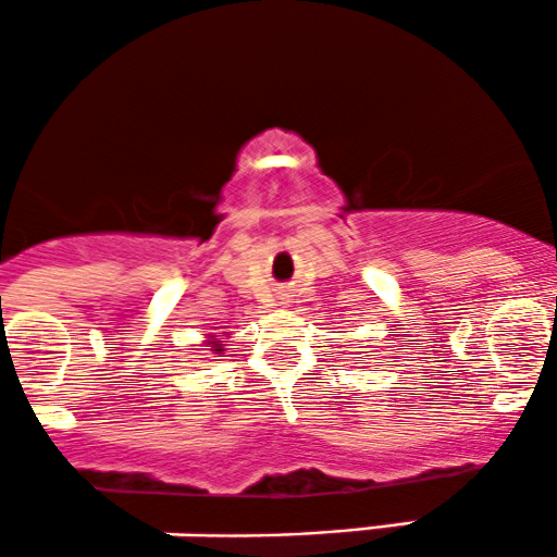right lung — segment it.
<instances>
[{
  "instance_id": "obj_1",
  "label": "right lung",
  "mask_w": 557,
  "mask_h": 557,
  "mask_svg": "<svg viewBox=\"0 0 557 557\" xmlns=\"http://www.w3.org/2000/svg\"><path fill=\"white\" fill-rule=\"evenodd\" d=\"M224 338H230V335H224ZM224 338H222V335H213V333L206 335L203 344L209 346V351L213 354V357H222V354H224V344H227Z\"/></svg>"
}]
</instances>
